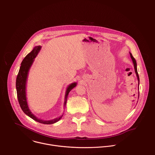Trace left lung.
I'll use <instances>...</instances> for the list:
<instances>
[{"instance_id": "left-lung-1", "label": "left lung", "mask_w": 155, "mask_h": 155, "mask_svg": "<svg viewBox=\"0 0 155 155\" xmlns=\"http://www.w3.org/2000/svg\"><path fill=\"white\" fill-rule=\"evenodd\" d=\"M130 53V58L132 60V62H133V64H134V70H135V72H136V76L137 77V80H138V86H139V74H138V72H137V62H136V59H134V58L132 56V54Z\"/></svg>"}]
</instances>
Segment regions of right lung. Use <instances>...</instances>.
Instances as JSON below:
<instances>
[{
	"label": "right lung",
	"mask_w": 155,
	"mask_h": 155,
	"mask_svg": "<svg viewBox=\"0 0 155 155\" xmlns=\"http://www.w3.org/2000/svg\"><path fill=\"white\" fill-rule=\"evenodd\" d=\"M41 48V46L35 47L34 49L32 50V51L29 53L28 54H27V56L24 58V59L23 60V61H22L21 64L19 71L16 80L17 97L22 110H23L26 115H27L28 117H29L30 118H31L32 119H33L34 120L38 123L45 124H54L58 122L62 118L63 115H62L59 118H56L51 120H43L39 119L37 117H36L31 112L28 104L27 97H26V84H27V80H28L29 72L31 69V65H32L34 61V59L37 56ZM76 86H77V83L74 82L70 84L67 87V90H66L65 94L64 107H65L69 93Z\"/></svg>",
	"instance_id": "obj_1"
}]
</instances>
